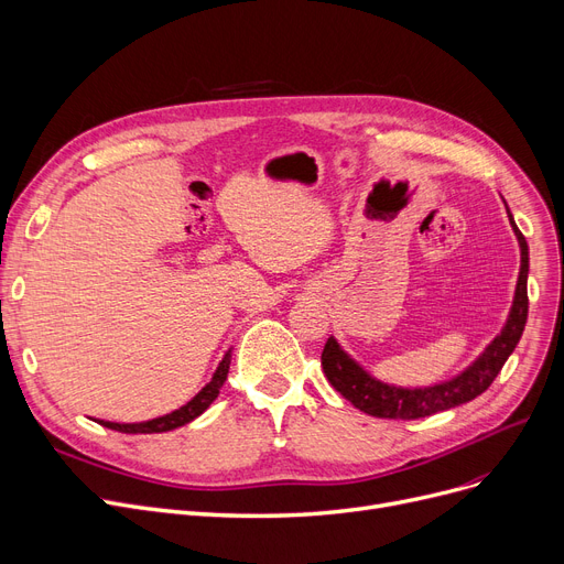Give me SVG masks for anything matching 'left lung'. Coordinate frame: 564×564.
<instances>
[{"instance_id": "1", "label": "left lung", "mask_w": 564, "mask_h": 564, "mask_svg": "<svg viewBox=\"0 0 564 564\" xmlns=\"http://www.w3.org/2000/svg\"><path fill=\"white\" fill-rule=\"evenodd\" d=\"M509 223H512L521 246V271L514 303L512 310H509L507 324L500 330V335L466 371H462L459 377H454L452 381L432 388H394L369 377V373L344 351L335 337H328L324 354H321V367H324L328 383L362 413L388 420L426 417L466 404V401L485 392L500 373L507 358L512 356L523 335L528 318V243L519 227L514 225L512 213H509Z\"/></svg>"}]
</instances>
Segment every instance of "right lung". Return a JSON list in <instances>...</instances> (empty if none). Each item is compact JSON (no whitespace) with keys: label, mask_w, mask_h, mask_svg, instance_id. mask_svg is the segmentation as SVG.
Returning <instances> with one entry per match:
<instances>
[{"label":"right lung","mask_w":564,"mask_h":564,"mask_svg":"<svg viewBox=\"0 0 564 564\" xmlns=\"http://www.w3.org/2000/svg\"><path fill=\"white\" fill-rule=\"evenodd\" d=\"M229 365H231V351L225 354L216 373H213V379L191 401H187L185 406H181V409H176L167 415H160V417H153V420H147V422H132V424L105 422V420H96V422L107 426V429H115V432H121V434H163V432H172V429L183 426L187 422H193L195 417H199L213 404V399L220 394V388L227 381Z\"/></svg>","instance_id":"obj_1"}]
</instances>
